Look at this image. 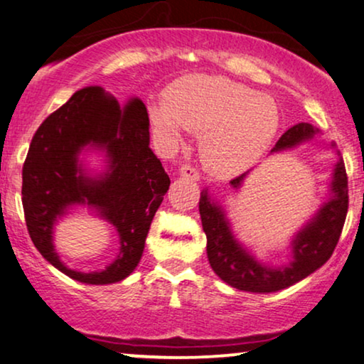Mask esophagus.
I'll return each mask as SVG.
<instances>
[{
    "label": "esophagus",
    "mask_w": 364,
    "mask_h": 364,
    "mask_svg": "<svg viewBox=\"0 0 364 364\" xmlns=\"http://www.w3.org/2000/svg\"><path fill=\"white\" fill-rule=\"evenodd\" d=\"M179 173H181V176H185L188 179H193V181H198V179H200V171H198V168L190 166V164H185V166H181Z\"/></svg>",
    "instance_id": "34e87169"
}]
</instances>
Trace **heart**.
Instances as JSON below:
<instances>
[{"instance_id": "b5f03b06", "label": "heart", "mask_w": 364, "mask_h": 364, "mask_svg": "<svg viewBox=\"0 0 364 364\" xmlns=\"http://www.w3.org/2000/svg\"><path fill=\"white\" fill-rule=\"evenodd\" d=\"M154 126L169 141L181 126L201 139V158L216 176H233L254 164L274 139L279 109L269 95L225 77L198 75L169 90L168 107L153 112Z\"/></svg>"}]
</instances>
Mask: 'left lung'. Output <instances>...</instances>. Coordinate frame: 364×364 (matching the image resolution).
Returning <instances> with one entry per match:
<instances>
[{
    "label": "left lung",
    "mask_w": 364,
    "mask_h": 364,
    "mask_svg": "<svg viewBox=\"0 0 364 364\" xmlns=\"http://www.w3.org/2000/svg\"><path fill=\"white\" fill-rule=\"evenodd\" d=\"M314 134L316 131L311 124H296L280 136L272 151L277 153L294 148L299 142L314 137ZM243 176L245 174L232 179V186H240ZM333 193L334 196L319 210L312 222L297 233L292 243V264L282 269H269L238 245L230 232L223 210L210 201L205 190L200 196V216L211 269L223 282L245 292H275L306 279L329 260L341 237L349 205L348 174L343 161L336 164Z\"/></svg>",
    "instance_id": "obj_1"
}]
</instances>
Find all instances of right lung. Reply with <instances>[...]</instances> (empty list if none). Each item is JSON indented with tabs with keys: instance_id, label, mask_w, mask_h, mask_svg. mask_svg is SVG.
<instances>
[{
	"instance_id": "right-lung-1",
	"label": "right lung",
	"mask_w": 364,
	"mask_h": 364,
	"mask_svg": "<svg viewBox=\"0 0 364 364\" xmlns=\"http://www.w3.org/2000/svg\"><path fill=\"white\" fill-rule=\"evenodd\" d=\"M87 144L108 151L111 168L100 180L85 178L76 163ZM169 183L149 148L146 105L132 99L122 109L102 87H84L41 122L23 164L21 201L31 242L70 279L94 285L119 282L139 264L151 222ZM75 203L99 209L122 237L119 257L102 273L67 269L53 250V223Z\"/></svg>"
}]
</instances>
